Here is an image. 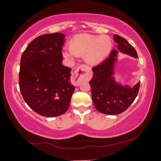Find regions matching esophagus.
Returning <instances> with one entry per match:
<instances>
[{"label":"esophagus","instance_id":"obj_1","mask_svg":"<svg viewBox=\"0 0 161 161\" xmlns=\"http://www.w3.org/2000/svg\"><path fill=\"white\" fill-rule=\"evenodd\" d=\"M91 71L90 68L86 65H81L75 70L71 77V82L75 86H78L81 81L86 80Z\"/></svg>","mask_w":161,"mask_h":161}]
</instances>
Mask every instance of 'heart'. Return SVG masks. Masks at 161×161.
I'll list each match as a JSON object with an SVG mask.
<instances>
[{"label":"heart","mask_w":161,"mask_h":161,"mask_svg":"<svg viewBox=\"0 0 161 161\" xmlns=\"http://www.w3.org/2000/svg\"><path fill=\"white\" fill-rule=\"evenodd\" d=\"M112 48V42L107 35L97 36L91 34H79L68 42L70 52L65 50L64 56L68 59L84 57L91 66H97L107 59Z\"/></svg>","instance_id":"b5f03b06"}]
</instances>
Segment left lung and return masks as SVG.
<instances>
[{"label": "left lung", "mask_w": 161, "mask_h": 161, "mask_svg": "<svg viewBox=\"0 0 161 161\" xmlns=\"http://www.w3.org/2000/svg\"><path fill=\"white\" fill-rule=\"evenodd\" d=\"M117 49L113 50L103 62L93 67V76L89 81L92 100L97 110L104 114L117 115L124 112L134 101L138 93L140 83L133 87L117 84L113 77L114 67L118 52L138 57L134 47L123 37L114 35Z\"/></svg>", "instance_id": "obj_1"}]
</instances>
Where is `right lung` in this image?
Returning <instances> with one entry per match:
<instances>
[{
	"label": "right lung",
	"mask_w": 161,
	"mask_h": 161,
	"mask_svg": "<svg viewBox=\"0 0 161 161\" xmlns=\"http://www.w3.org/2000/svg\"><path fill=\"white\" fill-rule=\"evenodd\" d=\"M64 37L59 32L36 37L20 59V93L34 111L46 117L65 114L75 90L70 84L71 68L61 64Z\"/></svg>",
	"instance_id": "1"
}]
</instances>
